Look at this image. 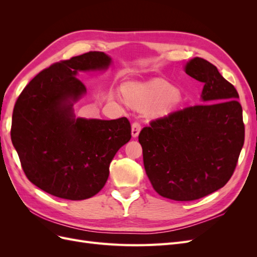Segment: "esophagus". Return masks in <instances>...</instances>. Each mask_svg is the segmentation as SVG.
<instances>
[{"mask_svg": "<svg viewBox=\"0 0 257 257\" xmlns=\"http://www.w3.org/2000/svg\"><path fill=\"white\" fill-rule=\"evenodd\" d=\"M142 130V125L139 122H134L132 124V136L137 137L139 135V132Z\"/></svg>", "mask_w": 257, "mask_h": 257, "instance_id": "1", "label": "esophagus"}]
</instances>
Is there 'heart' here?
<instances>
[{
    "label": "heart",
    "mask_w": 257,
    "mask_h": 257,
    "mask_svg": "<svg viewBox=\"0 0 257 257\" xmlns=\"http://www.w3.org/2000/svg\"><path fill=\"white\" fill-rule=\"evenodd\" d=\"M124 94L130 106L139 110L154 108L153 111L158 115L170 112L180 102L177 89L162 79L128 83Z\"/></svg>",
    "instance_id": "obj_1"
}]
</instances>
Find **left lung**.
Instances as JSON below:
<instances>
[{
  "label": "left lung",
  "instance_id": "obj_1",
  "mask_svg": "<svg viewBox=\"0 0 257 257\" xmlns=\"http://www.w3.org/2000/svg\"><path fill=\"white\" fill-rule=\"evenodd\" d=\"M185 73L204 83L201 103L152 120L142 130L146 174L161 196L178 201L205 197L228 182L244 143L238 92L201 58Z\"/></svg>",
  "mask_w": 257,
  "mask_h": 257
}]
</instances>
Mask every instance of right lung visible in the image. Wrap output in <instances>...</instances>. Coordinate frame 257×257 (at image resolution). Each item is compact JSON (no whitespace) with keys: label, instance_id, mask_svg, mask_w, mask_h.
Masks as SVG:
<instances>
[{"label":"right lung","instance_id":"add662e5","mask_svg":"<svg viewBox=\"0 0 257 257\" xmlns=\"http://www.w3.org/2000/svg\"><path fill=\"white\" fill-rule=\"evenodd\" d=\"M111 63L90 51L60 61L37 74L15 104L11 136L23 172L53 196L82 200L104 188L115 153L132 137L130 121L75 118L73 105L85 92L78 72Z\"/></svg>","mask_w":257,"mask_h":257}]
</instances>
